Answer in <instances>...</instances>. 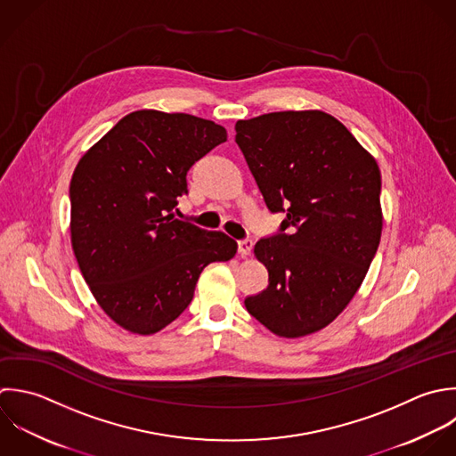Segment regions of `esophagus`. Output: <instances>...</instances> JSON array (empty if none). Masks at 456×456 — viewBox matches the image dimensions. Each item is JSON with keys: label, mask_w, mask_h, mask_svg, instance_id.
<instances>
[{"label": "esophagus", "mask_w": 456, "mask_h": 456, "mask_svg": "<svg viewBox=\"0 0 456 456\" xmlns=\"http://www.w3.org/2000/svg\"><path fill=\"white\" fill-rule=\"evenodd\" d=\"M252 247H254V241H252V240H248V238H245V240H240V241H238V252L241 254V257L250 256Z\"/></svg>", "instance_id": "obj_1"}]
</instances>
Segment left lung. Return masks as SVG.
Instances as JSON below:
<instances>
[{
	"instance_id": "obj_1",
	"label": "left lung",
	"mask_w": 456,
	"mask_h": 456,
	"mask_svg": "<svg viewBox=\"0 0 456 456\" xmlns=\"http://www.w3.org/2000/svg\"><path fill=\"white\" fill-rule=\"evenodd\" d=\"M236 143L279 232L256 243L268 288L247 311L281 338L334 322L361 288L382 234L375 158L332 115L273 111L236 122Z\"/></svg>"
}]
</instances>
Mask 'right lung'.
Masks as SVG:
<instances>
[{
	"label": "right lung",
	"instance_id": "1",
	"mask_svg": "<svg viewBox=\"0 0 456 456\" xmlns=\"http://www.w3.org/2000/svg\"><path fill=\"white\" fill-rule=\"evenodd\" d=\"M225 127L188 113L138 110L77 163L69 188L70 243L94 298L122 329L149 336L191 302L200 272L236 241L174 215L195 161Z\"/></svg>",
	"mask_w": 456,
	"mask_h": 456
}]
</instances>
